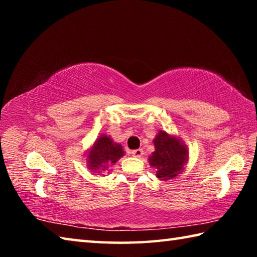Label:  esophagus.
I'll return each instance as SVG.
<instances>
[{
	"label": "esophagus",
	"mask_w": 257,
	"mask_h": 257,
	"mask_svg": "<svg viewBox=\"0 0 257 257\" xmlns=\"http://www.w3.org/2000/svg\"><path fill=\"white\" fill-rule=\"evenodd\" d=\"M132 154H133V156H135V158H142L143 154H144V151H143L142 149L134 150V151H132Z\"/></svg>",
	"instance_id": "1"
}]
</instances>
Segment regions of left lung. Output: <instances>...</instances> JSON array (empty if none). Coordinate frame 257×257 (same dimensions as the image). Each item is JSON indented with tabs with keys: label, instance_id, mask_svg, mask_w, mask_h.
Wrapping results in <instances>:
<instances>
[{
	"label": "left lung",
	"instance_id": "8db88e82",
	"mask_svg": "<svg viewBox=\"0 0 257 257\" xmlns=\"http://www.w3.org/2000/svg\"><path fill=\"white\" fill-rule=\"evenodd\" d=\"M155 152L150 158V164L158 169V178L167 180L176 177L182 170L187 160V150L177 138L160 132L154 139Z\"/></svg>",
	"mask_w": 257,
	"mask_h": 257
}]
</instances>
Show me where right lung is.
<instances>
[{"label": "right lung", "instance_id": "obj_1", "mask_svg": "<svg viewBox=\"0 0 257 257\" xmlns=\"http://www.w3.org/2000/svg\"><path fill=\"white\" fill-rule=\"evenodd\" d=\"M123 151L119 144H114L110 137H99L95 142L94 147L88 155V165L93 170H98L99 168L105 169L107 163H115L120 158H122Z\"/></svg>", "mask_w": 257, "mask_h": 257}]
</instances>
